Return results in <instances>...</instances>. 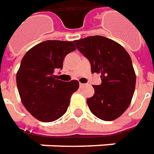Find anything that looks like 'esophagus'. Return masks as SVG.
<instances>
[{
  "label": "esophagus",
  "mask_w": 154,
  "mask_h": 154,
  "mask_svg": "<svg viewBox=\"0 0 154 154\" xmlns=\"http://www.w3.org/2000/svg\"><path fill=\"white\" fill-rule=\"evenodd\" d=\"M79 85H80V88H82V87H84V86H85V84H83V83H80Z\"/></svg>",
  "instance_id": "obj_1"
}]
</instances>
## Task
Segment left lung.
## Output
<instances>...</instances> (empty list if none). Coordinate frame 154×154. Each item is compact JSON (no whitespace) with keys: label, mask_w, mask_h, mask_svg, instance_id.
<instances>
[{"label":"left lung","mask_w":154,"mask_h":154,"mask_svg":"<svg viewBox=\"0 0 154 154\" xmlns=\"http://www.w3.org/2000/svg\"><path fill=\"white\" fill-rule=\"evenodd\" d=\"M91 64L92 73H101L102 83L93 85L94 94L87 99L91 112L103 121H114L129 107L136 87L131 56L120 44L100 35L74 40Z\"/></svg>","instance_id":"1"}]
</instances>
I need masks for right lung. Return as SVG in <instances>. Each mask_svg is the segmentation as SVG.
<instances>
[{"instance_id": "1", "label": "right lung", "mask_w": 154, "mask_h": 154, "mask_svg": "<svg viewBox=\"0 0 154 154\" xmlns=\"http://www.w3.org/2000/svg\"><path fill=\"white\" fill-rule=\"evenodd\" d=\"M76 49L73 42L46 40L31 48L22 59L17 73L18 93L26 109L38 121H56L66 112L79 82L59 80L54 72L62 69L66 55Z\"/></svg>"}]
</instances>
